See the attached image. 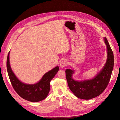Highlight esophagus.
<instances>
[{"label": "esophagus", "instance_id": "34e87169", "mask_svg": "<svg viewBox=\"0 0 120 120\" xmlns=\"http://www.w3.org/2000/svg\"><path fill=\"white\" fill-rule=\"evenodd\" d=\"M68 65V61L67 60L65 59H62L61 60L60 62V66L61 68H63L65 67L66 66Z\"/></svg>", "mask_w": 120, "mask_h": 120}]
</instances>
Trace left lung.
<instances>
[{
    "label": "left lung",
    "instance_id": "left-lung-1",
    "mask_svg": "<svg viewBox=\"0 0 120 120\" xmlns=\"http://www.w3.org/2000/svg\"><path fill=\"white\" fill-rule=\"evenodd\" d=\"M107 51V58L103 68L90 79L75 80L73 78L75 70L68 68L65 71L66 78L71 91L78 98L90 99L96 98L105 90L110 80L114 65V56L106 38H104Z\"/></svg>",
    "mask_w": 120,
    "mask_h": 120
}]
</instances>
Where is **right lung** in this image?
Wrapping results in <instances>:
<instances>
[{"instance_id":"right-lung-1","label":"right lung","mask_w":120,"mask_h":120,"mask_svg":"<svg viewBox=\"0 0 120 120\" xmlns=\"http://www.w3.org/2000/svg\"><path fill=\"white\" fill-rule=\"evenodd\" d=\"M10 52L7 60V72L12 85L19 95L25 99L31 102H38L44 99L50 91V82L59 71V67L46 73L39 81L34 84H27L19 79L10 66Z\"/></svg>"}]
</instances>
